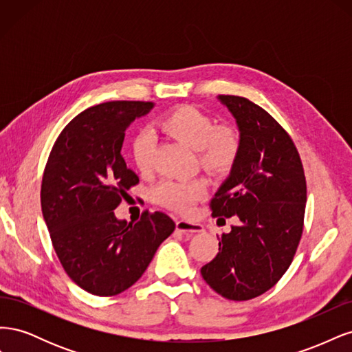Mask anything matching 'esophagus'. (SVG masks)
Masks as SVG:
<instances>
[{
    "label": "esophagus",
    "instance_id": "34e87169",
    "mask_svg": "<svg viewBox=\"0 0 352 352\" xmlns=\"http://www.w3.org/2000/svg\"><path fill=\"white\" fill-rule=\"evenodd\" d=\"M176 230L182 233H201L204 232V226L189 220H176Z\"/></svg>",
    "mask_w": 352,
    "mask_h": 352
}]
</instances>
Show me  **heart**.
<instances>
[{
  "label": "heart",
  "mask_w": 352,
  "mask_h": 352,
  "mask_svg": "<svg viewBox=\"0 0 352 352\" xmlns=\"http://www.w3.org/2000/svg\"><path fill=\"white\" fill-rule=\"evenodd\" d=\"M162 127L177 140L198 151L202 168L212 175H223L235 164L241 150L239 133L232 127H217L208 114L194 107H180L162 120ZM155 138L151 131H142L133 138L132 157L142 173L150 172ZM207 186L201 179H166L153 189L157 204L179 212H188L206 195Z\"/></svg>",
  "instance_id": "1"
}]
</instances>
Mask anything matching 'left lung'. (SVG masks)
Returning <instances> with one entry per match:
<instances>
[{
  "instance_id": "obj_1",
  "label": "left lung",
  "mask_w": 352,
  "mask_h": 352,
  "mask_svg": "<svg viewBox=\"0 0 352 352\" xmlns=\"http://www.w3.org/2000/svg\"><path fill=\"white\" fill-rule=\"evenodd\" d=\"M217 100L235 117L241 150L211 199V216H236L241 223L217 236L219 252L201 274L221 296L247 301L269 291L291 265L304 226L307 185L292 140L267 111L235 95Z\"/></svg>"
}]
</instances>
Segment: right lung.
<instances>
[{
    "mask_svg": "<svg viewBox=\"0 0 352 352\" xmlns=\"http://www.w3.org/2000/svg\"><path fill=\"white\" fill-rule=\"evenodd\" d=\"M153 109L154 102L144 101L94 105L63 129L48 157L42 214L61 265L92 295L111 296L131 287L176 226L162 211H145L136 223L114 214L140 182L122 157L124 132Z\"/></svg>",
    "mask_w": 352,
    "mask_h": 352,
    "instance_id": "right-lung-1",
    "label": "right lung"
}]
</instances>
